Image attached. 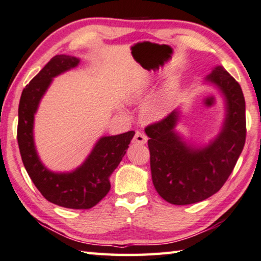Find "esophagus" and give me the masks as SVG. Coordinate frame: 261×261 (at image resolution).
I'll return each instance as SVG.
<instances>
[{"instance_id": "esophagus-1", "label": "esophagus", "mask_w": 261, "mask_h": 261, "mask_svg": "<svg viewBox=\"0 0 261 261\" xmlns=\"http://www.w3.org/2000/svg\"><path fill=\"white\" fill-rule=\"evenodd\" d=\"M147 136L144 134L143 131H137L136 135L134 137V143L135 144H139V145H143V144H146L147 143Z\"/></svg>"}]
</instances>
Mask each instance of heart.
Listing matches in <instances>:
<instances>
[{"instance_id": "heart-1", "label": "heart", "mask_w": 261, "mask_h": 261, "mask_svg": "<svg viewBox=\"0 0 261 261\" xmlns=\"http://www.w3.org/2000/svg\"><path fill=\"white\" fill-rule=\"evenodd\" d=\"M167 102H168V94L147 105L146 108H145V113L152 118H160L162 116H165L167 113Z\"/></svg>"}]
</instances>
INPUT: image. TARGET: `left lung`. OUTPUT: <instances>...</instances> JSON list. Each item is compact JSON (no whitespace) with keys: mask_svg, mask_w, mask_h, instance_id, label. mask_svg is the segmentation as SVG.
I'll list each match as a JSON object with an SVG mask.
<instances>
[{"mask_svg":"<svg viewBox=\"0 0 261 261\" xmlns=\"http://www.w3.org/2000/svg\"><path fill=\"white\" fill-rule=\"evenodd\" d=\"M206 81L219 87L227 105L220 135L204 148L189 146L175 132L178 113L146 126L154 188L173 205H189L213 196L232 173L246 138L245 99L235 78L215 67Z\"/></svg>","mask_w":261,"mask_h":261,"instance_id":"8db88e82","label":"left lung"}]
</instances>
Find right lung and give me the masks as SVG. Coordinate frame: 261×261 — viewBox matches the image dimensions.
<instances>
[{
  "label": "right lung",
  "mask_w": 261,
  "mask_h": 261,
  "mask_svg": "<svg viewBox=\"0 0 261 261\" xmlns=\"http://www.w3.org/2000/svg\"><path fill=\"white\" fill-rule=\"evenodd\" d=\"M78 63L73 56L56 55L25 86L18 107L17 140L26 171L48 201L65 208L88 210L109 192V176L122 161L135 131L100 138L86 161L71 173H53L42 165L34 146V114L53 78Z\"/></svg>",
  "instance_id": "right-lung-1"
}]
</instances>
